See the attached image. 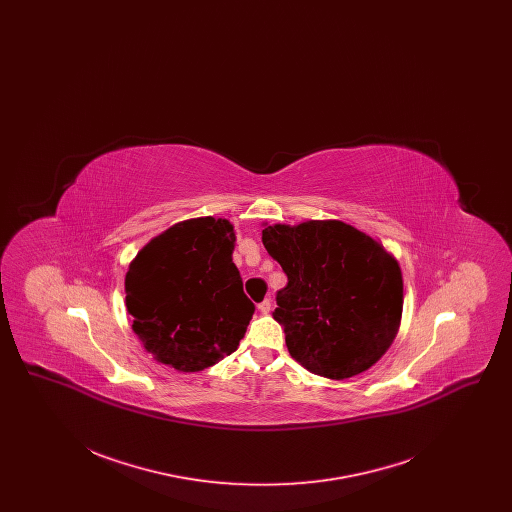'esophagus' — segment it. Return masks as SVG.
I'll return each mask as SVG.
<instances>
[{
    "mask_svg": "<svg viewBox=\"0 0 512 512\" xmlns=\"http://www.w3.org/2000/svg\"><path fill=\"white\" fill-rule=\"evenodd\" d=\"M270 309H272V303H270V299H263V301L259 303V311H261L263 315H268V313H270Z\"/></svg>",
    "mask_w": 512,
    "mask_h": 512,
    "instance_id": "esophagus-1",
    "label": "esophagus"
}]
</instances>
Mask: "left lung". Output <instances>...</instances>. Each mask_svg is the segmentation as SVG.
Instances as JSON below:
<instances>
[{
	"label": "left lung",
	"instance_id": "obj_1",
	"mask_svg": "<svg viewBox=\"0 0 512 512\" xmlns=\"http://www.w3.org/2000/svg\"><path fill=\"white\" fill-rule=\"evenodd\" d=\"M263 244L288 276L272 317L293 359L332 380L380 361L403 313L401 268L384 245L341 220L267 226Z\"/></svg>",
	"mask_w": 512,
	"mask_h": 512
}]
</instances>
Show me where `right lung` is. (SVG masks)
<instances>
[{
    "mask_svg": "<svg viewBox=\"0 0 512 512\" xmlns=\"http://www.w3.org/2000/svg\"><path fill=\"white\" fill-rule=\"evenodd\" d=\"M234 242L226 219L184 220L130 263L124 292L132 330L159 363L199 372L238 349L255 305L232 263Z\"/></svg>",
    "mask_w": 512,
    "mask_h": 512,
    "instance_id": "1",
    "label": "right lung"
}]
</instances>
